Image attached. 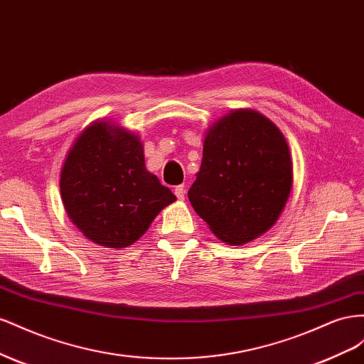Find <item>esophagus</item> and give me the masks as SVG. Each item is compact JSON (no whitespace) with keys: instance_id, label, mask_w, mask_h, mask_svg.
<instances>
[{"instance_id":"34e87169","label":"esophagus","mask_w":364,"mask_h":364,"mask_svg":"<svg viewBox=\"0 0 364 364\" xmlns=\"http://www.w3.org/2000/svg\"><path fill=\"white\" fill-rule=\"evenodd\" d=\"M173 192H175V195H176V198H178V200H184V195H186V188H184L183 184L176 186V188L173 189Z\"/></svg>"}]
</instances>
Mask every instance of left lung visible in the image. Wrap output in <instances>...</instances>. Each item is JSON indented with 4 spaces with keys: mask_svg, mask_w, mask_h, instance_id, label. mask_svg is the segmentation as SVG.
I'll use <instances>...</instances> for the list:
<instances>
[{
    "mask_svg": "<svg viewBox=\"0 0 364 364\" xmlns=\"http://www.w3.org/2000/svg\"><path fill=\"white\" fill-rule=\"evenodd\" d=\"M293 188L284 134L253 109H236L205 132L203 161L188 192L218 240L242 245L274 225Z\"/></svg>",
    "mask_w": 364,
    "mask_h": 364,
    "instance_id": "1",
    "label": "left lung"
}]
</instances>
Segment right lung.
I'll return each mask as SVG.
<instances>
[{
  "instance_id": "1",
  "label": "right lung",
  "mask_w": 364,
  "mask_h": 364,
  "mask_svg": "<svg viewBox=\"0 0 364 364\" xmlns=\"http://www.w3.org/2000/svg\"><path fill=\"white\" fill-rule=\"evenodd\" d=\"M59 188L73 224L108 248L136 242L176 200L144 166L140 137L103 120L91 123L73 143Z\"/></svg>"
}]
</instances>
